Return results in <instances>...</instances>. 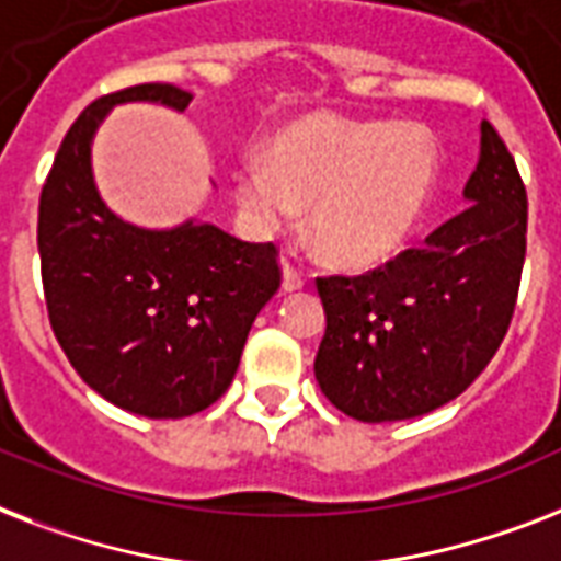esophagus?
<instances>
[{"instance_id": "obj_1", "label": "esophagus", "mask_w": 561, "mask_h": 561, "mask_svg": "<svg viewBox=\"0 0 561 561\" xmlns=\"http://www.w3.org/2000/svg\"><path fill=\"white\" fill-rule=\"evenodd\" d=\"M305 285V276L299 271H296L290 262H282V290L285 294H294V290H302Z\"/></svg>"}]
</instances>
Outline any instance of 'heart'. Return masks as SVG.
<instances>
[{"label": "heart", "mask_w": 561, "mask_h": 561, "mask_svg": "<svg viewBox=\"0 0 561 561\" xmlns=\"http://www.w3.org/2000/svg\"><path fill=\"white\" fill-rule=\"evenodd\" d=\"M438 167V144L417 123L311 115L276 131L265 154H248L233 186L253 230H288L311 207L322 256L366 271L407 248L430 207Z\"/></svg>", "instance_id": "obj_1"}]
</instances>
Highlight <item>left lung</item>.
<instances>
[{
    "label": "left lung",
    "instance_id": "1",
    "mask_svg": "<svg viewBox=\"0 0 561 561\" xmlns=\"http://www.w3.org/2000/svg\"><path fill=\"white\" fill-rule=\"evenodd\" d=\"M481 149L463 202L423 248L366 276L317 279L325 336L313 359L322 394L354 421L421 417L470 389L499 352L527 248V193L499 131Z\"/></svg>",
    "mask_w": 561,
    "mask_h": 561
}]
</instances>
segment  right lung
<instances>
[{
    "label": "right lung",
    "mask_w": 561,
    "mask_h": 561,
    "mask_svg": "<svg viewBox=\"0 0 561 561\" xmlns=\"http://www.w3.org/2000/svg\"><path fill=\"white\" fill-rule=\"evenodd\" d=\"M190 100L163 83L94 100L62 138L36 227L48 320L68 363L100 398L158 421L225 394L282 276L273 244L198 218L131 225L103 202L91 147L108 112L123 103L184 112Z\"/></svg>",
    "instance_id": "right-lung-1"
}]
</instances>
